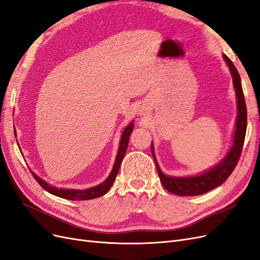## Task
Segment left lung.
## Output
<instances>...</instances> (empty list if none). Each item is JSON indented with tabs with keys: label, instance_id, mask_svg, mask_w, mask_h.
I'll list each match as a JSON object with an SVG mask.
<instances>
[{
	"label": "left lung",
	"instance_id": "1",
	"mask_svg": "<svg viewBox=\"0 0 260 260\" xmlns=\"http://www.w3.org/2000/svg\"><path fill=\"white\" fill-rule=\"evenodd\" d=\"M222 56L224 61L226 62L228 67H229L233 80L235 95H237L238 116L237 121H235V129L233 132L232 145L221 160L216 164L215 166H212L211 168L203 171L202 174L187 177H175L165 175L161 171L158 162L156 160L154 145L152 143V155L154 157L157 171H158L160 182L164 185V187L172 194H176L179 196H196L206 193L212 190V188L221 185L232 174V171L234 170L239 161L244 144V140H245L247 127L246 104L241 84V77L238 73V70L226 55L223 54Z\"/></svg>",
	"mask_w": 260,
	"mask_h": 260
}]
</instances>
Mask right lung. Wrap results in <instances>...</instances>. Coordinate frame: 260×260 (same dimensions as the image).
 <instances>
[{"label": "right lung", "mask_w": 260, "mask_h": 260, "mask_svg": "<svg viewBox=\"0 0 260 260\" xmlns=\"http://www.w3.org/2000/svg\"><path fill=\"white\" fill-rule=\"evenodd\" d=\"M133 127H135V124H133V121H131L122 131L121 139L119 142V147H118L115 164H114L111 174H109V176L107 177V179L105 181H103V182L96 186H93L90 188H84V190L61 188V187H56V186L48 183L42 178L38 177L32 170H30L31 174H32V176L37 180V182L40 184L45 191H48L49 193H51L55 196H58V198H61V199H66V200H70V201H88V200L98 199V198H100V196H103L104 194H106L109 191V188L113 186L114 181L118 175V171H119L121 161L125 155V152H127L129 138H130L132 130H133Z\"/></svg>", "instance_id": "right-lung-1"}]
</instances>
